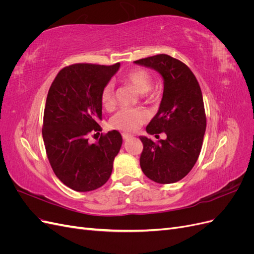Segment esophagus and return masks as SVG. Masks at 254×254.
<instances>
[{
    "instance_id": "esophagus-1",
    "label": "esophagus",
    "mask_w": 254,
    "mask_h": 254,
    "mask_svg": "<svg viewBox=\"0 0 254 254\" xmlns=\"http://www.w3.org/2000/svg\"><path fill=\"white\" fill-rule=\"evenodd\" d=\"M122 136H123V139H124L125 141H128L129 139H132V135H130V134H127V133H123L122 134Z\"/></svg>"
}]
</instances>
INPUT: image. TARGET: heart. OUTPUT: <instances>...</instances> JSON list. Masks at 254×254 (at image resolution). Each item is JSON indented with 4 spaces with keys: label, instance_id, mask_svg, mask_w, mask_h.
I'll use <instances>...</instances> for the list:
<instances>
[{
    "label": "heart",
    "instance_id": "1",
    "mask_svg": "<svg viewBox=\"0 0 254 254\" xmlns=\"http://www.w3.org/2000/svg\"><path fill=\"white\" fill-rule=\"evenodd\" d=\"M120 81L123 83L131 84L140 93H145V96L153 98L157 92L151 89L152 76L145 68L135 67L120 76ZM101 103L106 110H111L115 105L114 88L111 82L106 83L101 93ZM147 121V114L140 109L125 108L120 109L110 120V124L113 128L122 131L133 132L139 129L141 125Z\"/></svg>",
    "mask_w": 254,
    "mask_h": 254
}]
</instances>
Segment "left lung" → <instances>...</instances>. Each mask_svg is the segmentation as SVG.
<instances>
[{"instance_id":"1","label":"left lung","mask_w":254,"mask_h":254,"mask_svg":"<svg viewBox=\"0 0 254 254\" xmlns=\"http://www.w3.org/2000/svg\"><path fill=\"white\" fill-rule=\"evenodd\" d=\"M134 63L155 68L164 79L159 111L146 131L150 134L165 132L166 139L153 142L140 136L143 143L141 168L155 182H177L194 167L202 147L206 117L200 86L186 64L166 54Z\"/></svg>"}]
</instances>
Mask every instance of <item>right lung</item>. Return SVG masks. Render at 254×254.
<instances>
[{"label":"right lung","instance_id":"add662e5","mask_svg":"<svg viewBox=\"0 0 254 254\" xmlns=\"http://www.w3.org/2000/svg\"><path fill=\"white\" fill-rule=\"evenodd\" d=\"M119 67V63L70 64L61 68L49 90L42 126L45 151L57 178L74 190H96L111 176L121 133L112 130L94 144L88 141L102 130L101 93Z\"/></svg>","mask_w":254,"mask_h":254}]
</instances>
